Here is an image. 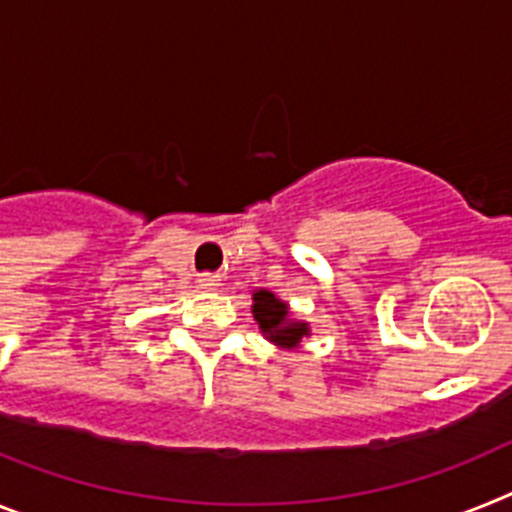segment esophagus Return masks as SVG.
<instances>
[{
  "label": "esophagus",
  "instance_id": "34e87169",
  "mask_svg": "<svg viewBox=\"0 0 512 512\" xmlns=\"http://www.w3.org/2000/svg\"><path fill=\"white\" fill-rule=\"evenodd\" d=\"M198 283H201V288L213 291V288L221 286V275L219 273H201L198 275Z\"/></svg>",
  "mask_w": 512,
  "mask_h": 512
}]
</instances>
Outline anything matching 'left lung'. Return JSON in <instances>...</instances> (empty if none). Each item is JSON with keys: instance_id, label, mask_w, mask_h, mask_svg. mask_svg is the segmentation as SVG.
Wrapping results in <instances>:
<instances>
[{"instance_id": "left-lung-1", "label": "left lung", "mask_w": 512, "mask_h": 512, "mask_svg": "<svg viewBox=\"0 0 512 512\" xmlns=\"http://www.w3.org/2000/svg\"><path fill=\"white\" fill-rule=\"evenodd\" d=\"M252 314H255L260 330L278 345H296L306 335V324L288 322V306L281 299H275L270 291H257L252 296Z\"/></svg>"}]
</instances>
